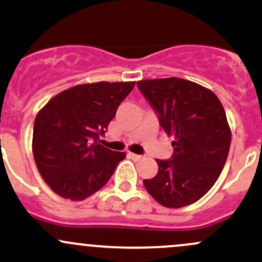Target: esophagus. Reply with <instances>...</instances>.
I'll return each mask as SVG.
<instances>
[{
	"instance_id": "1",
	"label": "esophagus",
	"mask_w": 262,
	"mask_h": 262,
	"mask_svg": "<svg viewBox=\"0 0 262 262\" xmlns=\"http://www.w3.org/2000/svg\"><path fill=\"white\" fill-rule=\"evenodd\" d=\"M129 157L134 160H142L143 158H144L143 155H138V154H133V153H129Z\"/></svg>"
}]
</instances>
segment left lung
<instances>
[{
    "label": "left lung",
    "mask_w": 262,
    "mask_h": 262,
    "mask_svg": "<svg viewBox=\"0 0 262 262\" xmlns=\"http://www.w3.org/2000/svg\"><path fill=\"white\" fill-rule=\"evenodd\" d=\"M137 85L174 137L173 159H157L158 174L143 184L165 208L190 205L210 190L228 159L231 129L223 104L210 89L177 77Z\"/></svg>",
    "instance_id": "1"
}]
</instances>
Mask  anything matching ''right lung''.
Here are the masks:
<instances>
[{
    "label": "right lung",
    "instance_id": "add662e5",
    "mask_svg": "<svg viewBox=\"0 0 262 262\" xmlns=\"http://www.w3.org/2000/svg\"><path fill=\"white\" fill-rule=\"evenodd\" d=\"M136 82H96L61 92L37 113L34 163L46 184L64 199L80 201L107 184L124 151L98 144L118 105Z\"/></svg>",
    "mask_w": 262,
    "mask_h": 262
}]
</instances>
